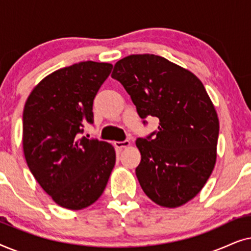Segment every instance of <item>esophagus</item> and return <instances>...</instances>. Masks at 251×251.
Here are the masks:
<instances>
[{
  "label": "esophagus",
  "instance_id": "esophagus-1",
  "mask_svg": "<svg viewBox=\"0 0 251 251\" xmlns=\"http://www.w3.org/2000/svg\"><path fill=\"white\" fill-rule=\"evenodd\" d=\"M129 145H130L129 140H123V142H115L114 143V146L116 147V149H119V150L125 149V147H128Z\"/></svg>",
  "mask_w": 251,
  "mask_h": 251
}]
</instances>
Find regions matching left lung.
Listing matches in <instances>:
<instances>
[{"instance_id": "1", "label": "left lung", "mask_w": 251, "mask_h": 251, "mask_svg": "<svg viewBox=\"0 0 251 251\" xmlns=\"http://www.w3.org/2000/svg\"><path fill=\"white\" fill-rule=\"evenodd\" d=\"M112 77L128 92L140 119L160 121L157 130L136 140L142 154L136 176L143 191L162 207L186 203L216 163L219 122L203 84L190 71L150 53L119 60Z\"/></svg>"}]
</instances>
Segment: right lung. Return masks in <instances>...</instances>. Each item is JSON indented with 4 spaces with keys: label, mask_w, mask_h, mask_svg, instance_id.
<instances>
[{
    "label": "right lung",
    "mask_w": 251,
    "mask_h": 251,
    "mask_svg": "<svg viewBox=\"0 0 251 251\" xmlns=\"http://www.w3.org/2000/svg\"><path fill=\"white\" fill-rule=\"evenodd\" d=\"M112 65L81 61L48 75L27 98L24 154L37 183L60 207L78 210L99 199L115 164L111 144L80 138Z\"/></svg>",
    "instance_id": "add662e5"
}]
</instances>
